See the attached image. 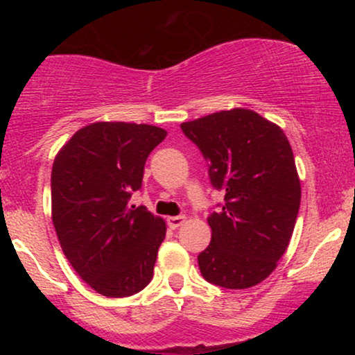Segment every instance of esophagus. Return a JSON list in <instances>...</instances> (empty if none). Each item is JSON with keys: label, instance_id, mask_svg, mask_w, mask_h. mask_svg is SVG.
I'll return each instance as SVG.
<instances>
[{"label": "esophagus", "instance_id": "34e87169", "mask_svg": "<svg viewBox=\"0 0 355 355\" xmlns=\"http://www.w3.org/2000/svg\"><path fill=\"white\" fill-rule=\"evenodd\" d=\"M166 222H168L170 229H178V227H180L182 223L185 222V217H183V215H177V217H168V218H166Z\"/></svg>", "mask_w": 355, "mask_h": 355}]
</instances>
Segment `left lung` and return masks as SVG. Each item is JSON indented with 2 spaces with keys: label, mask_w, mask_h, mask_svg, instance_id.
<instances>
[{
  "label": "left lung",
  "mask_w": 355,
  "mask_h": 355,
  "mask_svg": "<svg viewBox=\"0 0 355 355\" xmlns=\"http://www.w3.org/2000/svg\"><path fill=\"white\" fill-rule=\"evenodd\" d=\"M209 162L210 182L225 190L209 217L210 245L198 255L207 282L248 288L275 270L300 207V180L291 144L279 125L245 108L182 123Z\"/></svg>",
  "instance_id": "1"
}]
</instances>
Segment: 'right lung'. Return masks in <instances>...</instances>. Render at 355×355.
Masks as SVG:
<instances>
[{
  "label": "right lung",
  "mask_w": 355,
  "mask_h": 355,
  "mask_svg": "<svg viewBox=\"0 0 355 355\" xmlns=\"http://www.w3.org/2000/svg\"><path fill=\"white\" fill-rule=\"evenodd\" d=\"M166 132L153 125L96 121L67 141L51 170V218L76 274L105 297L144 291L153 277L165 220L128 205L145 162Z\"/></svg>",
  "instance_id": "1"
}]
</instances>
